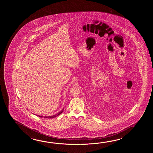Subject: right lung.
<instances>
[{"label":"right lung","instance_id":"add662e5","mask_svg":"<svg viewBox=\"0 0 153 153\" xmlns=\"http://www.w3.org/2000/svg\"><path fill=\"white\" fill-rule=\"evenodd\" d=\"M63 110H64V109H62V111H59V113H57V114H56V115H52V116H49V117H44L45 118H53V117H57V116H58V115H59V114H61L62 113V112H63ZM39 117H42V116H39Z\"/></svg>","mask_w":153,"mask_h":153}]
</instances>
